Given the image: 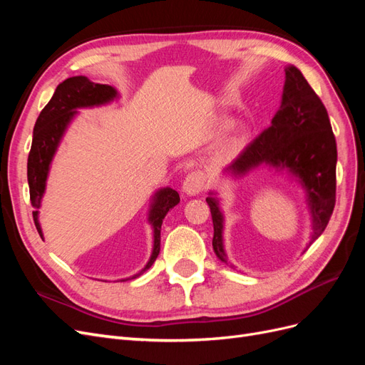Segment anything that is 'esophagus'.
I'll list each match as a JSON object with an SVG mask.
<instances>
[{
	"mask_svg": "<svg viewBox=\"0 0 365 365\" xmlns=\"http://www.w3.org/2000/svg\"><path fill=\"white\" fill-rule=\"evenodd\" d=\"M205 182H207V175L201 170H195L187 175V178L184 180V184H182V190L187 195L195 196L205 189Z\"/></svg>",
	"mask_w": 365,
	"mask_h": 365,
	"instance_id": "obj_1",
	"label": "esophagus"
}]
</instances>
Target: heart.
<instances>
[{"label": "heart", "mask_w": 365, "mask_h": 365, "mask_svg": "<svg viewBox=\"0 0 365 365\" xmlns=\"http://www.w3.org/2000/svg\"><path fill=\"white\" fill-rule=\"evenodd\" d=\"M237 145H239V138H233V140L230 141V148H231V149H236Z\"/></svg>", "instance_id": "heart-1"}]
</instances>
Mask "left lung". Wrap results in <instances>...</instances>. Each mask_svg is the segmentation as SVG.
<instances>
[{
  "label": "left lung",
  "instance_id": "1",
  "mask_svg": "<svg viewBox=\"0 0 365 365\" xmlns=\"http://www.w3.org/2000/svg\"><path fill=\"white\" fill-rule=\"evenodd\" d=\"M268 165L286 172L304 190L312 220L311 247L329 224L336 192V141L326 108L294 65L284 68L282 103L271 126L244 149L222 173L240 178L252 169ZM213 219V250L227 262L224 247V213L212 192L207 197Z\"/></svg>",
  "mask_w": 365,
  "mask_h": 365
}]
</instances>
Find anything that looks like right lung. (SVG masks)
Returning <instances> with one entry per match:
<instances>
[{"instance_id": "right-lung-1", "label": "right lung", "mask_w": 365, "mask_h": 365, "mask_svg": "<svg viewBox=\"0 0 365 365\" xmlns=\"http://www.w3.org/2000/svg\"><path fill=\"white\" fill-rule=\"evenodd\" d=\"M117 97L118 93L114 86L94 83L85 76H74L68 77L67 81H63L58 85L56 91H54L53 97L50 98V102L41 111L35 128H33L31 149L27 161V180L30 189V201L33 208H35L33 219H35L36 230L42 239L43 233L39 224L38 208L41 207L43 193H46V185L53 157L61 145L65 132H67L73 118L79 114L77 109L102 106L113 102ZM178 202L180 195L176 190L170 189V187H163V189L157 190L155 195L152 196L148 213V220L153 230L152 254L146 263V267L129 279L140 277V275L148 271L153 264V262L157 260L160 254L163 219L168 215L169 210L173 208ZM129 279H123L121 282Z\"/></svg>"}]
</instances>
